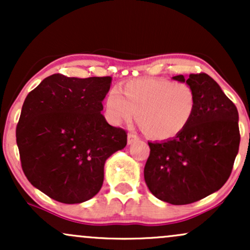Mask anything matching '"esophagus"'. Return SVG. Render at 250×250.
Segmentation results:
<instances>
[{
    "mask_svg": "<svg viewBox=\"0 0 250 250\" xmlns=\"http://www.w3.org/2000/svg\"><path fill=\"white\" fill-rule=\"evenodd\" d=\"M140 137L137 136L136 134H133V133H129L128 134V145H131V143H134L135 141H139Z\"/></svg>",
    "mask_w": 250,
    "mask_h": 250,
    "instance_id": "obj_1",
    "label": "esophagus"
}]
</instances>
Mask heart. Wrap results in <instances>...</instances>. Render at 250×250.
<instances>
[{"label":"heart","instance_id":"1","mask_svg":"<svg viewBox=\"0 0 250 250\" xmlns=\"http://www.w3.org/2000/svg\"><path fill=\"white\" fill-rule=\"evenodd\" d=\"M122 96L111 89L105 99L109 120L130 122L137 115L140 127L148 136L168 140L182 133L196 110V94L185 82L146 77L131 80L122 87Z\"/></svg>","mask_w":250,"mask_h":250}]
</instances>
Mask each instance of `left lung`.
<instances>
[{
  "instance_id": "left-lung-1",
  "label": "left lung",
  "mask_w": 250,
  "mask_h": 250,
  "mask_svg": "<svg viewBox=\"0 0 250 250\" xmlns=\"http://www.w3.org/2000/svg\"><path fill=\"white\" fill-rule=\"evenodd\" d=\"M173 79L193 87L196 110L174 139L148 142L145 180L155 197L181 206L205 199L229 179L240 146L239 113L207 74Z\"/></svg>"
}]
</instances>
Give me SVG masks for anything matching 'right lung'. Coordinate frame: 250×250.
I'll use <instances>...</instances> for the list:
<instances>
[{
    "instance_id": "right-lung-1",
    "label": "right lung",
    "mask_w": 250,
    "mask_h": 250,
    "mask_svg": "<svg viewBox=\"0 0 250 250\" xmlns=\"http://www.w3.org/2000/svg\"><path fill=\"white\" fill-rule=\"evenodd\" d=\"M111 80L54 74L25 97L16 127L22 170L50 199L73 205L95 196L105 160L127 145V131L101 114Z\"/></svg>"
}]
</instances>
